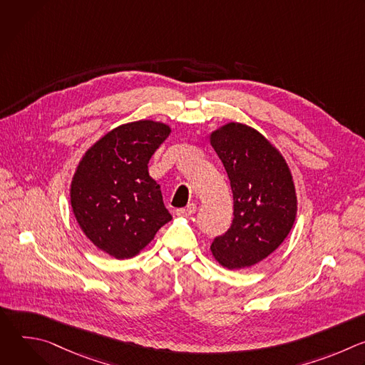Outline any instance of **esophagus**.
I'll return each mask as SVG.
<instances>
[{
  "label": "esophagus",
  "instance_id": "1",
  "mask_svg": "<svg viewBox=\"0 0 365 365\" xmlns=\"http://www.w3.org/2000/svg\"><path fill=\"white\" fill-rule=\"evenodd\" d=\"M195 212H196L195 203H189L185 207H179V210H176V215H179V217H189V215H193Z\"/></svg>",
  "mask_w": 365,
  "mask_h": 365
}]
</instances>
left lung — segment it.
I'll use <instances>...</instances> for the list:
<instances>
[{"label": "left lung", "instance_id": "obj_1", "mask_svg": "<svg viewBox=\"0 0 365 365\" xmlns=\"http://www.w3.org/2000/svg\"><path fill=\"white\" fill-rule=\"evenodd\" d=\"M227 170L234 218L211 251L224 267H251L289 235L297 211L294 185L282 154L254 128L230 123L211 134Z\"/></svg>", "mask_w": 365, "mask_h": 365}]
</instances>
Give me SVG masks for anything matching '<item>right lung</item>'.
<instances>
[{
  "mask_svg": "<svg viewBox=\"0 0 365 365\" xmlns=\"http://www.w3.org/2000/svg\"><path fill=\"white\" fill-rule=\"evenodd\" d=\"M169 134V125L150 120L120 125L85 153L75 172V218L93 245L118 259L138 254L172 220L148 175L151 155Z\"/></svg>",
  "mask_w": 365,
  "mask_h": 365,
  "instance_id": "add662e5",
  "label": "right lung"
}]
</instances>
